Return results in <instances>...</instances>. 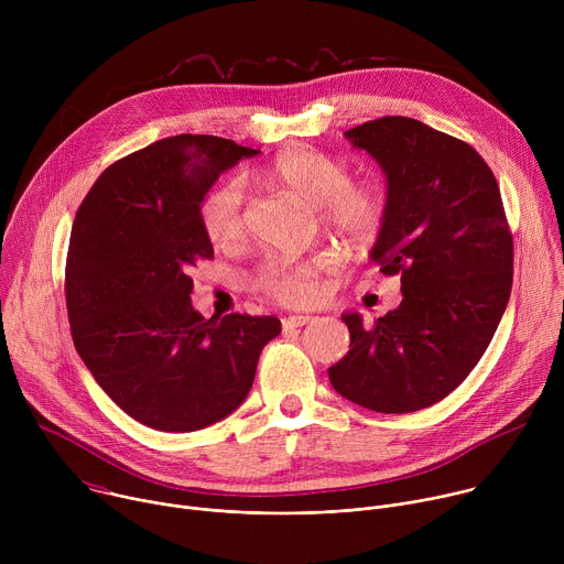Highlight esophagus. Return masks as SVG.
Here are the masks:
<instances>
[{"label":"esophagus","mask_w":564,"mask_h":564,"mask_svg":"<svg viewBox=\"0 0 564 564\" xmlns=\"http://www.w3.org/2000/svg\"><path fill=\"white\" fill-rule=\"evenodd\" d=\"M314 316L310 314H290L283 318V328H303L307 324H312Z\"/></svg>","instance_id":"34e87169"}]
</instances>
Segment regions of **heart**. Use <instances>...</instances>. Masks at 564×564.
Masks as SVG:
<instances>
[{"instance_id": "heart-1", "label": "heart", "mask_w": 564, "mask_h": 564, "mask_svg": "<svg viewBox=\"0 0 564 564\" xmlns=\"http://www.w3.org/2000/svg\"><path fill=\"white\" fill-rule=\"evenodd\" d=\"M261 181L303 205L355 252H366L388 223V196L377 183H352L346 160L318 149H290L261 172ZM243 185L236 178L216 183L200 203V225L214 246L227 248L246 234ZM337 254L324 252L301 261L268 259L252 274V288L283 305H305L318 296L321 274L335 270Z\"/></svg>"}]
</instances>
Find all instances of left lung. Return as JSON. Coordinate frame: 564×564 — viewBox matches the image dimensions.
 <instances>
[{"mask_svg": "<svg viewBox=\"0 0 564 564\" xmlns=\"http://www.w3.org/2000/svg\"><path fill=\"white\" fill-rule=\"evenodd\" d=\"M388 178V223L370 252L401 276L399 307L366 328L344 314L335 390L377 413H413L453 392L489 348L513 283V236L498 181L470 144L386 116L346 131Z\"/></svg>", "mask_w": 564, "mask_h": 564, "instance_id": "left-lung-1", "label": "left lung"}]
</instances>
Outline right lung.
Returning a JSON list of instances; mask_svg holds the SVG:
<instances>
[{"label":"right lung","mask_w":564,"mask_h":564,"mask_svg":"<svg viewBox=\"0 0 564 564\" xmlns=\"http://www.w3.org/2000/svg\"><path fill=\"white\" fill-rule=\"evenodd\" d=\"M254 153L216 135L158 140L116 160L77 207L64 270L70 337L100 388L149 429L227 417L281 333L276 316L205 318L189 299V268L214 259L200 203Z\"/></svg>","instance_id":"right-lung-1"}]
</instances>
